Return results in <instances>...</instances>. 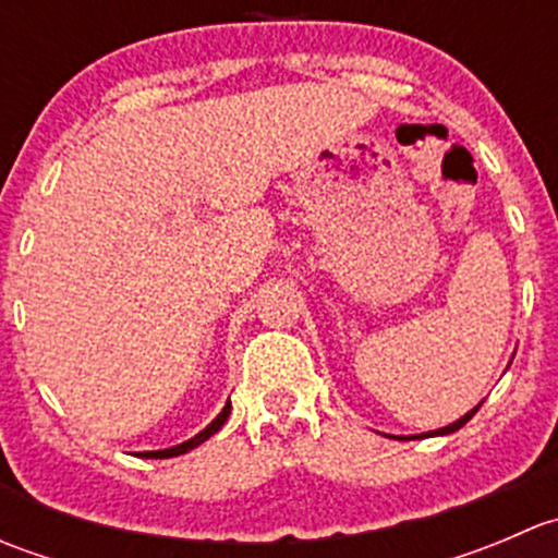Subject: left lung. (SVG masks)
<instances>
[{"mask_svg":"<svg viewBox=\"0 0 558 558\" xmlns=\"http://www.w3.org/2000/svg\"><path fill=\"white\" fill-rule=\"evenodd\" d=\"M477 408H481V404H477ZM477 408H472L470 413H464L461 415L459 421H453V424H448V426H442V429H435V432H424V435H413V437H402V440H415V437H437V435H451V432H456V429H461V426L466 424V421L472 418V415L477 413Z\"/></svg>","mask_w":558,"mask_h":558,"instance_id":"1","label":"left lung"}]
</instances>
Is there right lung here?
Wrapping results in <instances>:
<instances>
[{
    "label": "right lung",
    "mask_w": 558,
    "mask_h": 558,
    "mask_svg": "<svg viewBox=\"0 0 558 558\" xmlns=\"http://www.w3.org/2000/svg\"><path fill=\"white\" fill-rule=\"evenodd\" d=\"M229 413H232V402H227L223 404V410L221 413L216 415V418L210 421V424L205 426V429L199 432V435H194L191 437V440H185V442H180V446H172V448H165V451H145V453H140L143 456V459H172V456H180V453H189L191 448H196V446H202V442L205 440H210L213 435H216L218 429H221L223 424H227V418H229Z\"/></svg>",
    "instance_id": "obj_1"
}]
</instances>
